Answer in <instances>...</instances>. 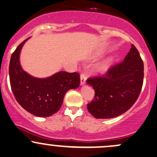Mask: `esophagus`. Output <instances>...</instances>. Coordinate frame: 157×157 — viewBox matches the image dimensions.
Wrapping results in <instances>:
<instances>
[{
  "instance_id": "obj_1",
  "label": "esophagus",
  "mask_w": 157,
  "mask_h": 157,
  "mask_svg": "<svg viewBox=\"0 0 157 157\" xmlns=\"http://www.w3.org/2000/svg\"><path fill=\"white\" fill-rule=\"evenodd\" d=\"M86 74L84 72H82L81 75H80V83H81V85H83V84L86 83Z\"/></svg>"
}]
</instances>
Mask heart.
<instances>
[{"label": "heart", "mask_w": 157, "mask_h": 157, "mask_svg": "<svg viewBox=\"0 0 157 157\" xmlns=\"http://www.w3.org/2000/svg\"><path fill=\"white\" fill-rule=\"evenodd\" d=\"M112 62H113V59H112L105 60V61L103 62L101 64L98 65V71H107L109 69L110 65L112 64Z\"/></svg>", "instance_id": "1"}]
</instances>
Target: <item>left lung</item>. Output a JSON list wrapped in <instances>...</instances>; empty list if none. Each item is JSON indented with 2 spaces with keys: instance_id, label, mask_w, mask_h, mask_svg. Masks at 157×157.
<instances>
[{
  "instance_id": "left-lung-1",
  "label": "left lung",
  "mask_w": 157,
  "mask_h": 157,
  "mask_svg": "<svg viewBox=\"0 0 157 157\" xmlns=\"http://www.w3.org/2000/svg\"><path fill=\"white\" fill-rule=\"evenodd\" d=\"M144 78V63L132 44L124 59L111 66L102 76L89 77L94 97L87 108L96 118H111L127 112L140 94Z\"/></svg>"
}]
</instances>
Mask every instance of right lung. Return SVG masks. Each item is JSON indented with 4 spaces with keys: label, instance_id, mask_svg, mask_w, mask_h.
<instances>
[{
    "label": "right lung",
    "instance_id": "obj_1",
    "mask_svg": "<svg viewBox=\"0 0 157 157\" xmlns=\"http://www.w3.org/2000/svg\"><path fill=\"white\" fill-rule=\"evenodd\" d=\"M25 39L11 56L9 75L12 91L17 102L31 114L48 117L61 107L65 93L80 86L79 73L59 71L47 78H36L25 72L19 63V55Z\"/></svg>",
    "mask_w": 157,
    "mask_h": 157
}]
</instances>
